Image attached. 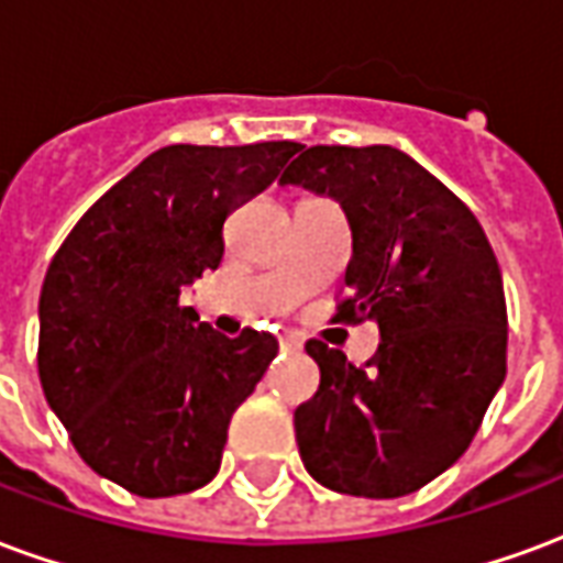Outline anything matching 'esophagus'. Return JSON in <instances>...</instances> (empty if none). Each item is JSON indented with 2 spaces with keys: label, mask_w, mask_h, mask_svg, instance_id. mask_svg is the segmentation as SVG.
<instances>
[{
  "label": "esophagus",
  "mask_w": 563,
  "mask_h": 563,
  "mask_svg": "<svg viewBox=\"0 0 563 563\" xmlns=\"http://www.w3.org/2000/svg\"><path fill=\"white\" fill-rule=\"evenodd\" d=\"M280 346L286 350V353H298V350H301V341H298V338H292V334H283Z\"/></svg>",
  "instance_id": "34e87169"
}]
</instances>
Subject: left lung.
<instances>
[{
    "label": "left lung",
    "mask_w": 563,
    "mask_h": 563,
    "mask_svg": "<svg viewBox=\"0 0 563 563\" xmlns=\"http://www.w3.org/2000/svg\"><path fill=\"white\" fill-rule=\"evenodd\" d=\"M280 184L341 205L353 232L341 319L379 329L367 367L307 343L319 391L295 410L301 461L341 495H410L464 455L507 377L492 244L461 198L386 144L307 147Z\"/></svg>",
    "instance_id": "obj_1"
}]
</instances>
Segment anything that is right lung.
Returning <instances> with one entry per match:
<instances>
[{"instance_id": "obj_1", "label": "right lung", "mask_w": 563, "mask_h": 563, "mask_svg": "<svg viewBox=\"0 0 563 563\" xmlns=\"http://www.w3.org/2000/svg\"><path fill=\"white\" fill-rule=\"evenodd\" d=\"M301 144H172L150 153L71 229L38 298V377L92 471L141 497L208 485L232 413L277 338H225L180 292L222 262L229 210L262 192Z\"/></svg>"}]
</instances>
